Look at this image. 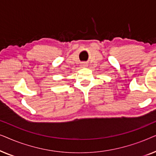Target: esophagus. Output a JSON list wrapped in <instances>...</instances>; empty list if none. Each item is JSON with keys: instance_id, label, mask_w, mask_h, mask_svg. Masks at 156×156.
Wrapping results in <instances>:
<instances>
[{"instance_id": "esophagus-1", "label": "esophagus", "mask_w": 156, "mask_h": 156, "mask_svg": "<svg viewBox=\"0 0 156 156\" xmlns=\"http://www.w3.org/2000/svg\"><path fill=\"white\" fill-rule=\"evenodd\" d=\"M83 66H84V67H87V64H83Z\"/></svg>"}]
</instances>
